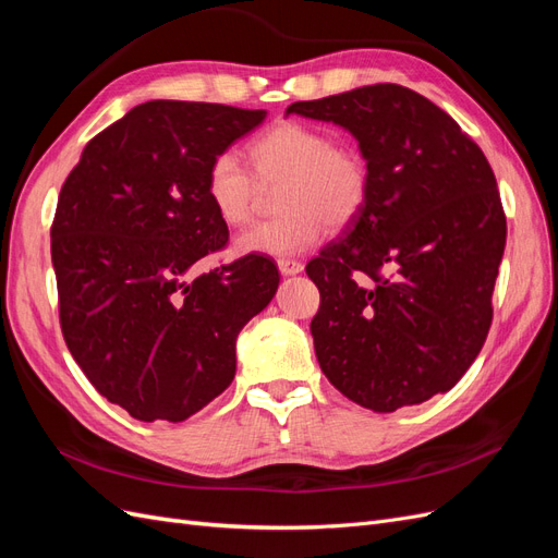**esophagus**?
<instances>
[{
	"label": "esophagus",
	"mask_w": 558,
	"mask_h": 558,
	"mask_svg": "<svg viewBox=\"0 0 558 558\" xmlns=\"http://www.w3.org/2000/svg\"><path fill=\"white\" fill-rule=\"evenodd\" d=\"M277 265H279V272L283 275V277H291V275H300L302 272V265L300 260H293V258H279L277 260Z\"/></svg>",
	"instance_id": "esophagus-1"
}]
</instances>
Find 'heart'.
<instances>
[{
  "instance_id": "1",
  "label": "heart",
  "mask_w": 558,
  "mask_h": 558,
  "mask_svg": "<svg viewBox=\"0 0 558 558\" xmlns=\"http://www.w3.org/2000/svg\"><path fill=\"white\" fill-rule=\"evenodd\" d=\"M254 172L238 150L226 148L207 167L205 195L226 226H242L256 211L260 181H281V216L256 223L238 238L248 256L289 258L324 238L326 223L342 228L361 211L369 172L356 146L300 121L277 123L248 144Z\"/></svg>"
}]
</instances>
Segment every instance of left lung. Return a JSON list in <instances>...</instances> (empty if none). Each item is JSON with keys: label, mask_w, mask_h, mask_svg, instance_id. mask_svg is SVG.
I'll use <instances>...</instances> for the list:
<instances>
[{"label": "left lung", "mask_w": 558, "mask_h": 558, "mask_svg": "<svg viewBox=\"0 0 558 558\" xmlns=\"http://www.w3.org/2000/svg\"><path fill=\"white\" fill-rule=\"evenodd\" d=\"M286 113L347 128L369 172L344 238L307 263L320 293L312 318L320 369L373 412L449 391L494 318L508 221L492 165L449 113L396 83Z\"/></svg>", "instance_id": "8db88e82"}]
</instances>
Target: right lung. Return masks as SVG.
I'll use <instances>...</instances> for the list:
<instances>
[{"instance_id":"1","label":"right lung","mask_w":558,"mask_h":558,"mask_svg":"<svg viewBox=\"0 0 558 558\" xmlns=\"http://www.w3.org/2000/svg\"><path fill=\"white\" fill-rule=\"evenodd\" d=\"M265 116L154 99L95 134L62 183L50 226L62 337L97 393L146 424L221 396L234 340L277 293L267 256L202 272L228 244L207 167Z\"/></svg>"}]
</instances>
